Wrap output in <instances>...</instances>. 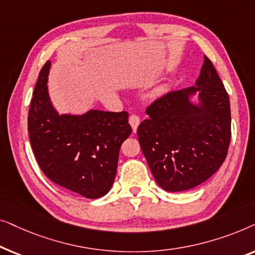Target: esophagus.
<instances>
[{
  "mask_svg": "<svg viewBox=\"0 0 255 255\" xmlns=\"http://www.w3.org/2000/svg\"><path fill=\"white\" fill-rule=\"evenodd\" d=\"M128 123H130V125L132 127V131L135 133L139 127V123H140V118H139V116H137V115H131L130 118H128Z\"/></svg>",
  "mask_w": 255,
  "mask_h": 255,
  "instance_id": "1",
  "label": "esophagus"
}]
</instances>
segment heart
<instances>
[{"instance_id": "b5f03b06", "label": "heart", "mask_w": 255, "mask_h": 255, "mask_svg": "<svg viewBox=\"0 0 255 255\" xmlns=\"http://www.w3.org/2000/svg\"><path fill=\"white\" fill-rule=\"evenodd\" d=\"M162 92H163V88H159L158 90H156V92H155V93H156V94H161Z\"/></svg>"}]
</instances>
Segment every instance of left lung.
I'll use <instances>...</instances> for the list:
<instances>
[{"label": "left lung", "mask_w": 255, "mask_h": 255, "mask_svg": "<svg viewBox=\"0 0 255 255\" xmlns=\"http://www.w3.org/2000/svg\"><path fill=\"white\" fill-rule=\"evenodd\" d=\"M199 93L200 106L189 96ZM137 134L156 183L183 191L217 172L231 140L230 100L210 59L204 55L196 86L173 90L146 109Z\"/></svg>", "instance_id": "8db88e82"}]
</instances>
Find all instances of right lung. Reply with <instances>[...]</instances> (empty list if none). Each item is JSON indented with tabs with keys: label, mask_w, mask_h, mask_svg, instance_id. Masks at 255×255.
<instances>
[{
	"label": "right lung",
	"mask_w": 255,
	"mask_h": 255,
	"mask_svg": "<svg viewBox=\"0 0 255 255\" xmlns=\"http://www.w3.org/2000/svg\"><path fill=\"white\" fill-rule=\"evenodd\" d=\"M50 66L46 61L39 73L27 117L34 158L58 186L99 198L113 186L121 145L132 132L128 114L90 110L81 116H60L48 97Z\"/></svg>",
	"instance_id": "right-lung-1"
}]
</instances>
